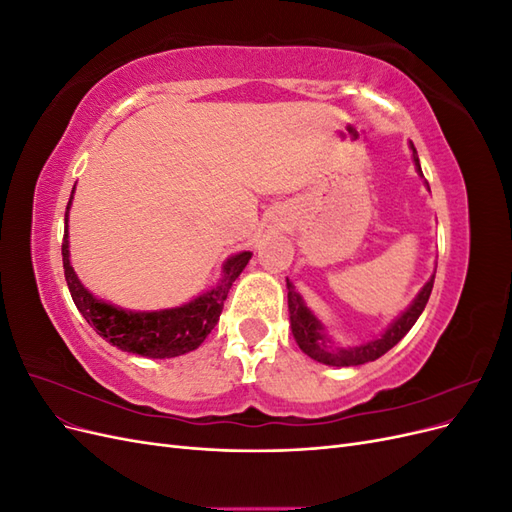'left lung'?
Returning <instances> with one entry per match:
<instances>
[{
	"label": "left lung",
	"instance_id": "left-lung-1",
	"mask_svg": "<svg viewBox=\"0 0 512 512\" xmlns=\"http://www.w3.org/2000/svg\"><path fill=\"white\" fill-rule=\"evenodd\" d=\"M412 151H414V145H412ZM414 164H416L418 170H421V164H418V158H416V151H414ZM433 280H436V275H431V280L423 286L421 292H418V297L414 299V303L378 339H371V342L361 344V346L335 348V350L331 346H327L329 339L322 335L320 322L305 307L301 294L294 290L290 280H286L292 335H294V339H297L299 348L307 356H312L314 361L324 363V365L354 367V365H363V363H369V361H376V359H380L382 354L389 352L399 342V339L404 337L414 327V322L418 320V316L423 314V309H425V305L429 301Z\"/></svg>",
	"mask_w": 512,
	"mask_h": 512
}]
</instances>
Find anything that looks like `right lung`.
<instances>
[{"instance_id": "obj_1", "label": "right lung", "mask_w": 512, "mask_h": 512, "mask_svg": "<svg viewBox=\"0 0 512 512\" xmlns=\"http://www.w3.org/2000/svg\"><path fill=\"white\" fill-rule=\"evenodd\" d=\"M74 192V188H72ZM66 207V230L64 243H61V256H64V273L72 294L74 305L79 307L89 327L104 337L108 344L121 350L149 356V359H173V356L196 350L205 342V337L218 324L224 301L232 282L245 269L252 258V252H241L226 260L222 282L211 292L200 294L188 305L175 309H162V312H126V309L113 307L91 297L83 288L70 265L68 252V209Z\"/></svg>"}]
</instances>
